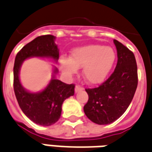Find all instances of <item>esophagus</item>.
Returning a JSON list of instances; mask_svg holds the SVG:
<instances>
[{
	"mask_svg": "<svg viewBox=\"0 0 152 152\" xmlns=\"http://www.w3.org/2000/svg\"><path fill=\"white\" fill-rule=\"evenodd\" d=\"M80 91H83V87L80 86L78 85L76 86V87H75V93H78V92Z\"/></svg>",
	"mask_w": 152,
	"mask_h": 152,
	"instance_id": "34e87169",
	"label": "esophagus"
}]
</instances>
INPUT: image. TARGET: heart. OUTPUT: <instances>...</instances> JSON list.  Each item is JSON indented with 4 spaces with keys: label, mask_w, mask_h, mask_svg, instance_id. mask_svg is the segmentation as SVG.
I'll return each mask as SVG.
<instances>
[{
    "label": "heart",
    "mask_w": 152,
    "mask_h": 152,
    "mask_svg": "<svg viewBox=\"0 0 152 152\" xmlns=\"http://www.w3.org/2000/svg\"><path fill=\"white\" fill-rule=\"evenodd\" d=\"M116 59V53L111 47L91 44L78 47L72 50L70 58H60L62 72L71 76L82 68L84 79L88 83H102L108 77Z\"/></svg>",
    "instance_id": "b5f03b06"
}]
</instances>
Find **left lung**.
Listing matches in <instances>:
<instances>
[{"label": "left lung", "instance_id": "1", "mask_svg": "<svg viewBox=\"0 0 152 152\" xmlns=\"http://www.w3.org/2000/svg\"><path fill=\"white\" fill-rule=\"evenodd\" d=\"M118 62L109 79L97 88L86 89L89 99L84 106L87 118L104 125L119 118L128 109L137 87V66L132 52L114 39Z\"/></svg>", "mask_w": 152, "mask_h": 152}]
</instances>
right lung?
Wrapping results in <instances>:
<instances>
[{
    "instance_id": "right-lung-1",
    "label": "right lung",
    "mask_w": 152,
    "mask_h": 152,
    "mask_svg": "<svg viewBox=\"0 0 152 152\" xmlns=\"http://www.w3.org/2000/svg\"><path fill=\"white\" fill-rule=\"evenodd\" d=\"M55 39L56 37L50 34L37 37L17 53L14 65V91L18 104L30 120L41 126H51L59 120L61 105L66 99L74 95L75 86L56 79L58 70L54 66L48 85L42 91L34 93L21 85L20 71L24 61L30 58H49L57 62L59 49Z\"/></svg>"
}]
</instances>
